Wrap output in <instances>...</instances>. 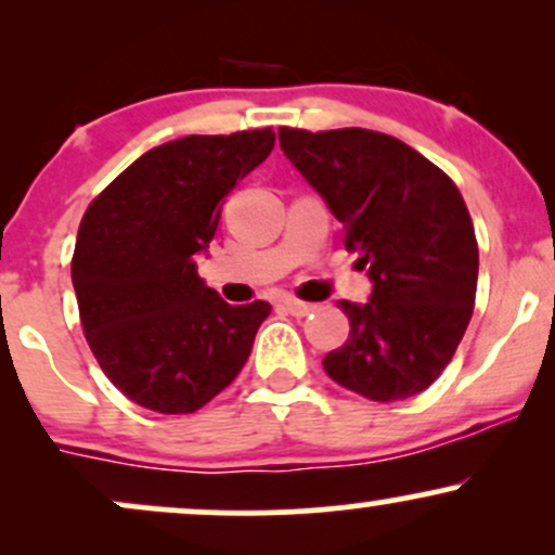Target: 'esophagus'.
Wrapping results in <instances>:
<instances>
[{
  "label": "esophagus",
  "instance_id": "34e87169",
  "mask_svg": "<svg viewBox=\"0 0 555 555\" xmlns=\"http://www.w3.org/2000/svg\"><path fill=\"white\" fill-rule=\"evenodd\" d=\"M282 305H284L286 313L295 315V318H305V315H310V313H313V310H315V305L299 302V299H295V297H284Z\"/></svg>",
  "mask_w": 555,
  "mask_h": 555
}]
</instances>
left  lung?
<instances>
[{"mask_svg":"<svg viewBox=\"0 0 555 555\" xmlns=\"http://www.w3.org/2000/svg\"><path fill=\"white\" fill-rule=\"evenodd\" d=\"M284 156L341 221L373 292L339 299L349 339L326 354L331 380L373 401L425 391L454 358L475 308L477 240L456 184L412 145L344 127L279 130Z\"/></svg>","mask_w":555,"mask_h":555,"instance_id":"8db88e82","label":"left lung"}]
</instances>
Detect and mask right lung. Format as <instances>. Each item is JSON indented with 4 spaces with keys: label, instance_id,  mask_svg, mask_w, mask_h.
<instances>
[{
    "label": "right lung",
    "instance_id": "add662e5",
    "mask_svg": "<svg viewBox=\"0 0 555 555\" xmlns=\"http://www.w3.org/2000/svg\"><path fill=\"white\" fill-rule=\"evenodd\" d=\"M276 132L188 135L132 162L88 206L73 256L80 321L127 399L188 415L237 378L269 302L229 305L197 276L229 190L269 158Z\"/></svg>",
    "mask_w": 555,
    "mask_h": 555
}]
</instances>
